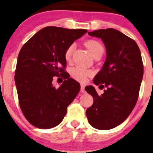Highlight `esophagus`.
I'll use <instances>...</instances> for the list:
<instances>
[{
  "mask_svg": "<svg viewBox=\"0 0 153 153\" xmlns=\"http://www.w3.org/2000/svg\"><path fill=\"white\" fill-rule=\"evenodd\" d=\"M80 92L82 93H86V91H85V86H84V85H81V86H80Z\"/></svg>",
  "mask_w": 153,
  "mask_h": 153,
  "instance_id": "obj_1",
  "label": "esophagus"
}]
</instances>
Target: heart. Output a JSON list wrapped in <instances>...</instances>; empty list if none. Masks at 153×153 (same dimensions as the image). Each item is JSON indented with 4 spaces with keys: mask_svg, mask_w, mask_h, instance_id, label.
<instances>
[{
    "mask_svg": "<svg viewBox=\"0 0 153 153\" xmlns=\"http://www.w3.org/2000/svg\"><path fill=\"white\" fill-rule=\"evenodd\" d=\"M85 46L88 48L92 56H93L98 51H103L102 46L97 40H88V41H86L85 43ZM74 48V44L69 46L66 52H65V58H66V60H70V57H71V55H72ZM90 74H91V72H90V70H86V69L81 67H76L73 68L72 70H71V74H72L73 77L76 79V80L80 81V82H84L86 79V78H87V76L90 75Z\"/></svg>",
    "mask_w": 153,
    "mask_h": 153,
    "instance_id": "heart-1",
    "label": "heart"
}]
</instances>
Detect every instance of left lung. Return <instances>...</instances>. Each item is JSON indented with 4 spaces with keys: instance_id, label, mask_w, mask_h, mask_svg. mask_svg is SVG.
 <instances>
[{
    "instance_id": "left-lung-1",
    "label": "left lung",
    "mask_w": 153,
    "mask_h": 153,
    "mask_svg": "<svg viewBox=\"0 0 153 153\" xmlns=\"http://www.w3.org/2000/svg\"><path fill=\"white\" fill-rule=\"evenodd\" d=\"M88 34L100 38L106 47V60L93 83L100 90L106 89L99 96L94 86L85 87L93 97L86 114L92 126L108 130L123 123L136 106L143 76L141 53L134 40L116 29L98 30Z\"/></svg>"
}]
</instances>
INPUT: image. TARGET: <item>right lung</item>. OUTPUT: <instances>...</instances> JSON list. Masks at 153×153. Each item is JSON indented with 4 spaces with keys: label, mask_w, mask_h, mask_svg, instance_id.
Masks as SVG:
<instances>
[{
    "label": "right lung",
    "mask_w": 153,
    "mask_h": 153,
    "mask_svg": "<svg viewBox=\"0 0 153 153\" xmlns=\"http://www.w3.org/2000/svg\"><path fill=\"white\" fill-rule=\"evenodd\" d=\"M86 32L85 29L47 27L21 48L14 80L21 110L35 127L51 129L59 125L79 92V83L64 71L65 52ZM60 75L66 80L56 88L52 77Z\"/></svg>",
    "instance_id": "1"
}]
</instances>
